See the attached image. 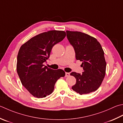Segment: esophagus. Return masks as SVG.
<instances>
[{"mask_svg":"<svg viewBox=\"0 0 123 123\" xmlns=\"http://www.w3.org/2000/svg\"><path fill=\"white\" fill-rule=\"evenodd\" d=\"M70 76V74L69 73H66V74H65V76L66 77H69Z\"/></svg>","mask_w":123,"mask_h":123,"instance_id":"obj_1","label":"esophagus"}]
</instances>
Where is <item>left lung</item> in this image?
I'll return each mask as SVG.
<instances>
[{
	"label": "left lung",
	"instance_id": "8db88e82",
	"mask_svg": "<svg viewBox=\"0 0 123 123\" xmlns=\"http://www.w3.org/2000/svg\"><path fill=\"white\" fill-rule=\"evenodd\" d=\"M67 37L74 47L76 59L82 62V74H70L76 79L72 87L76 92L82 95L94 92L101 85L106 70L104 52L96 38L79 31H66Z\"/></svg>",
	"mask_w": 123,
	"mask_h": 123
}]
</instances>
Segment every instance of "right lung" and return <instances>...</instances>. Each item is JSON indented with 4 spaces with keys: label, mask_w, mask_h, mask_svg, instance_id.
Here are the masks:
<instances>
[{
    "label": "right lung",
    "mask_w": 123,
    "mask_h": 123,
    "mask_svg": "<svg viewBox=\"0 0 123 123\" xmlns=\"http://www.w3.org/2000/svg\"><path fill=\"white\" fill-rule=\"evenodd\" d=\"M66 36L64 31H49L31 38L19 49L17 73L22 84L33 97L49 95L53 92L56 81L65 76L63 70H53L43 63L49 57L53 47Z\"/></svg>",
    "instance_id": "obj_1"
}]
</instances>
